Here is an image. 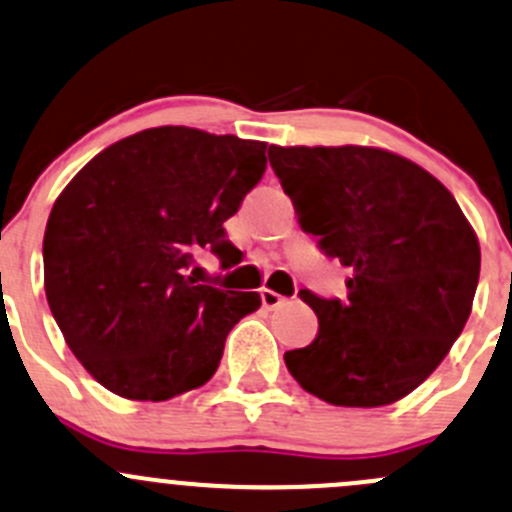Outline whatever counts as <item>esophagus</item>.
Wrapping results in <instances>:
<instances>
[{
    "label": "esophagus",
    "instance_id": "obj_1",
    "mask_svg": "<svg viewBox=\"0 0 512 512\" xmlns=\"http://www.w3.org/2000/svg\"><path fill=\"white\" fill-rule=\"evenodd\" d=\"M260 297H262V306H265V309H277V306L284 301L282 294H277L274 289H262Z\"/></svg>",
    "mask_w": 512,
    "mask_h": 512
}]
</instances>
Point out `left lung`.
<instances>
[{"label":"left lung","mask_w":512,"mask_h":512,"mask_svg":"<svg viewBox=\"0 0 512 512\" xmlns=\"http://www.w3.org/2000/svg\"><path fill=\"white\" fill-rule=\"evenodd\" d=\"M301 230L351 270L346 299L299 297L319 316L289 373L328 405L383 407L410 395L469 321L481 247L449 188L378 147H270Z\"/></svg>","instance_id":"obj_1"}]
</instances>
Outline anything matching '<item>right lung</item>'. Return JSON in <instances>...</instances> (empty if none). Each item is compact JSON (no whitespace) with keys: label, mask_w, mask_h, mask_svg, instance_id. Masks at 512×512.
I'll use <instances>...</instances> for the list:
<instances>
[{"label":"right lung","mask_w":512,"mask_h":512,"mask_svg":"<svg viewBox=\"0 0 512 512\" xmlns=\"http://www.w3.org/2000/svg\"><path fill=\"white\" fill-rule=\"evenodd\" d=\"M267 144L152 127L93 157L53 203L43 287L75 358L102 387L164 402L206 385L257 292L198 284L211 250L235 262L225 220L265 174Z\"/></svg>","instance_id":"right-lung-1"}]
</instances>
